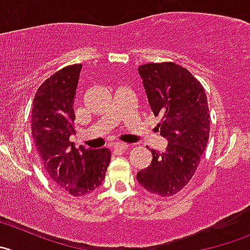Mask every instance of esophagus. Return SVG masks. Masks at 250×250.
I'll use <instances>...</instances> for the list:
<instances>
[{"label":"esophagus","mask_w":250,"mask_h":250,"mask_svg":"<svg viewBox=\"0 0 250 250\" xmlns=\"http://www.w3.org/2000/svg\"><path fill=\"white\" fill-rule=\"evenodd\" d=\"M129 145L124 144V142H116L114 144V149H118V151H124V149H126Z\"/></svg>","instance_id":"obj_1"}]
</instances>
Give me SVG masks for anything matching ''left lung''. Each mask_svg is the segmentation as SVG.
Wrapping results in <instances>:
<instances>
[{"label": "left lung", "mask_w": 250, "mask_h": 250, "mask_svg": "<svg viewBox=\"0 0 250 250\" xmlns=\"http://www.w3.org/2000/svg\"><path fill=\"white\" fill-rule=\"evenodd\" d=\"M139 75L151 110L162 116L157 130L168 146L165 152L151 149V165L137 173V182L152 194L170 196L190 182L208 146V98L201 83L177 63H147Z\"/></svg>", "instance_id": "1"}]
</instances>
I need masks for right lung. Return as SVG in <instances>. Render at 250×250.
Listing matches in <instances>:
<instances>
[{
	"label": "right lung",
	"instance_id": "1",
	"mask_svg": "<svg viewBox=\"0 0 250 250\" xmlns=\"http://www.w3.org/2000/svg\"><path fill=\"white\" fill-rule=\"evenodd\" d=\"M81 63L67 66L39 87L32 109V134L44 168L54 182L73 196L89 194L103 184L110 163L108 148H76L73 103Z\"/></svg>",
	"mask_w": 250,
	"mask_h": 250
}]
</instances>
